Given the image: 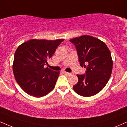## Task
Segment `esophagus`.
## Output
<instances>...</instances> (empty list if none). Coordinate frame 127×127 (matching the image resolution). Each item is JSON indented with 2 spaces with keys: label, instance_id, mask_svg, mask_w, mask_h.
Returning <instances> with one entry per match:
<instances>
[{
  "label": "esophagus",
  "instance_id": "obj_1",
  "mask_svg": "<svg viewBox=\"0 0 127 127\" xmlns=\"http://www.w3.org/2000/svg\"><path fill=\"white\" fill-rule=\"evenodd\" d=\"M63 73L65 74V75H70V73H68V72H64Z\"/></svg>",
  "mask_w": 127,
  "mask_h": 127
}]
</instances>
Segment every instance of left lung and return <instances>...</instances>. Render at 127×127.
Masks as SVG:
<instances>
[{"instance_id":"8db88e82","label":"left lung","mask_w":127,"mask_h":127,"mask_svg":"<svg viewBox=\"0 0 127 127\" xmlns=\"http://www.w3.org/2000/svg\"><path fill=\"white\" fill-rule=\"evenodd\" d=\"M75 45L81 66L85 74L77 75L78 82L73 87L77 94L91 97L101 91L109 81L113 62L107 45L98 39L84 35L70 39Z\"/></svg>"}]
</instances>
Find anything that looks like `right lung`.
Wrapping results in <instances>:
<instances>
[{
  "label": "right lung",
  "mask_w": 127,
  "mask_h": 127,
  "mask_svg": "<svg viewBox=\"0 0 127 127\" xmlns=\"http://www.w3.org/2000/svg\"><path fill=\"white\" fill-rule=\"evenodd\" d=\"M63 40L31 39L17 49L13 72L18 85L29 95L43 97L55 87L60 72L45 65Z\"/></svg>",
  "instance_id": "add662e5"
}]
</instances>
